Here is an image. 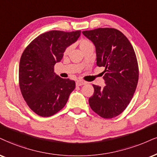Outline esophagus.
Masks as SVG:
<instances>
[{"label": "esophagus", "mask_w": 157, "mask_h": 157, "mask_svg": "<svg viewBox=\"0 0 157 157\" xmlns=\"http://www.w3.org/2000/svg\"><path fill=\"white\" fill-rule=\"evenodd\" d=\"M86 84V82H83V81H77L76 86H82V85Z\"/></svg>", "instance_id": "1"}]
</instances>
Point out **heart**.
Returning a JSON list of instances; mask_svg holds the SVG:
<instances>
[{"instance_id":"b5f03b06","label":"heart","mask_w":157,"mask_h":157,"mask_svg":"<svg viewBox=\"0 0 157 157\" xmlns=\"http://www.w3.org/2000/svg\"><path fill=\"white\" fill-rule=\"evenodd\" d=\"M78 45H79V48H80L81 51L82 52L84 51L85 49H88V48L93 46V44H92V42H91L90 40L86 39V38H82V39L79 40ZM70 49H71L70 47H67L66 49H65V52H64V55H67L70 51Z\"/></svg>"}]
</instances>
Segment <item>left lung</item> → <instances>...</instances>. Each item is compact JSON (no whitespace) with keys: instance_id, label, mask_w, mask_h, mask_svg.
<instances>
[{"instance_id":"1","label":"left lung","mask_w":157,"mask_h":157,"mask_svg":"<svg viewBox=\"0 0 157 157\" xmlns=\"http://www.w3.org/2000/svg\"><path fill=\"white\" fill-rule=\"evenodd\" d=\"M82 33L95 46L97 65L105 67V85L101 87L93 84L90 107L104 119L117 117L129 105L138 85L139 70L134 49L117 29L98 28Z\"/></svg>"}]
</instances>
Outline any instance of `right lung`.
Returning <instances> with one entry per match:
<instances>
[{"label":"right lung","instance_id":"1","mask_svg":"<svg viewBox=\"0 0 157 157\" xmlns=\"http://www.w3.org/2000/svg\"><path fill=\"white\" fill-rule=\"evenodd\" d=\"M80 35L81 30H51L35 38L23 52L19 67V88L29 108L38 116L49 117L60 111L74 90V81L60 78L54 67Z\"/></svg>","mask_w":157,"mask_h":157}]
</instances>
